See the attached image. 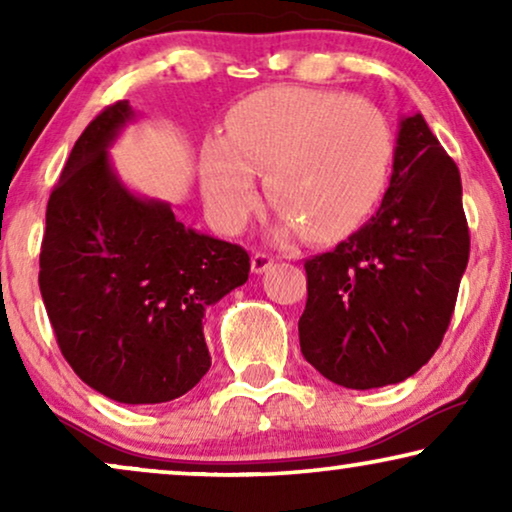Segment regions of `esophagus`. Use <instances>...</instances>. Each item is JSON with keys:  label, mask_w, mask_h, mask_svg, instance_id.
Instances as JSON below:
<instances>
[{"label": "esophagus", "mask_w": 512, "mask_h": 512, "mask_svg": "<svg viewBox=\"0 0 512 512\" xmlns=\"http://www.w3.org/2000/svg\"><path fill=\"white\" fill-rule=\"evenodd\" d=\"M272 263H275V258H272L270 254H263V251H256V254L251 256V272H256V275H261V272L268 270Z\"/></svg>", "instance_id": "1"}]
</instances>
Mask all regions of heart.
<instances>
[{"label":"heart","mask_w":512,"mask_h":512,"mask_svg":"<svg viewBox=\"0 0 512 512\" xmlns=\"http://www.w3.org/2000/svg\"><path fill=\"white\" fill-rule=\"evenodd\" d=\"M223 139L200 149V184L209 216L240 233L265 177L282 233L314 242L345 237L373 214L394 163L387 116L361 97L335 90L270 88L228 111Z\"/></svg>","instance_id":"b5f03b06"}]
</instances>
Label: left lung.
I'll return each mask as SVG.
<instances>
[{"label":"left lung","mask_w":512,"mask_h":512,"mask_svg":"<svg viewBox=\"0 0 512 512\" xmlns=\"http://www.w3.org/2000/svg\"><path fill=\"white\" fill-rule=\"evenodd\" d=\"M468 251L457 165L422 114L403 118L377 214L305 261V361L347 389L408 380L443 342Z\"/></svg>","instance_id":"8db88e82"}]
</instances>
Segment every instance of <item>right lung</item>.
<instances>
[{"label":"right lung","mask_w":512,"mask_h":512,"mask_svg":"<svg viewBox=\"0 0 512 512\" xmlns=\"http://www.w3.org/2000/svg\"><path fill=\"white\" fill-rule=\"evenodd\" d=\"M132 116L128 100L109 104L76 139L48 198L39 289L74 373L111 401L151 405L205 377L202 317L247 282L249 254L121 184L107 149Z\"/></svg>","instance_id":"obj_1"}]
</instances>
